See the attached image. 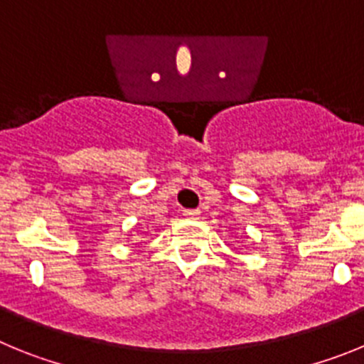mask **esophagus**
<instances>
[{"instance_id": "34e87169", "label": "esophagus", "mask_w": 364, "mask_h": 364, "mask_svg": "<svg viewBox=\"0 0 364 364\" xmlns=\"http://www.w3.org/2000/svg\"><path fill=\"white\" fill-rule=\"evenodd\" d=\"M184 217L186 218H198L200 217V210H186Z\"/></svg>"}]
</instances>
